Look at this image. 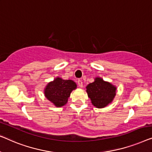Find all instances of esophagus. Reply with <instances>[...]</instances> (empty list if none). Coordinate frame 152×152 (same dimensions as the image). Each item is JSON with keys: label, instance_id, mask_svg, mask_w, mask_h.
<instances>
[{"label": "esophagus", "instance_id": "34e87169", "mask_svg": "<svg viewBox=\"0 0 152 152\" xmlns=\"http://www.w3.org/2000/svg\"><path fill=\"white\" fill-rule=\"evenodd\" d=\"M78 86L80 87H83V82H82V80H78Z\"/></svg>", "mask_w": 152, "mask_h": 152}]
</instances>
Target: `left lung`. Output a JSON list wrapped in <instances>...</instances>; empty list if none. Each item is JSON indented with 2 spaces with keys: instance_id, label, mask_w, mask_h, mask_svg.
Returning <instances> with one entry per match:
<instances>
[{
  "instance_id": "obj_1",
  "label": "left lung",
  "mask_w": 152,
  "mask_h": 152,
  "mask_svg": "<svg viewBox=\"0 0 152 152\" xmlns=\"http://www.w3.org/2000/svg\"><path fill=\"white\" fill-rule=\"evenodd\" d=\"M86 89L91 103L97 108H103L108 105L116 96V87L99 77L94 79V82L89 83Z\"/></svg>"
}]
</instances>
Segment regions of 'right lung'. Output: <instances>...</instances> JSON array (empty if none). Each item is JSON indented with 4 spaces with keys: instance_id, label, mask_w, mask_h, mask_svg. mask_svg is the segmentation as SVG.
I'll return each instance as SVG.
<instances>
[{
    "instance_id": "right-lung-1",
    "label": "right lung",
    "mask_w": 152,
    "mask_h": 152,
    "mask_svg": "<svg viewBox=\"0 0 152 152\" xmlns=\"http://www.w3.org/2000/svg\"><path fill=\"white\" fill-rule=\"evenodd\" d=\"M75 82L72 80H63L57 77L49 83L44 90L45 97L56 107H61L67 102L68 98L74 89L76 88Z\"/></svg>"
}]
</instances>
